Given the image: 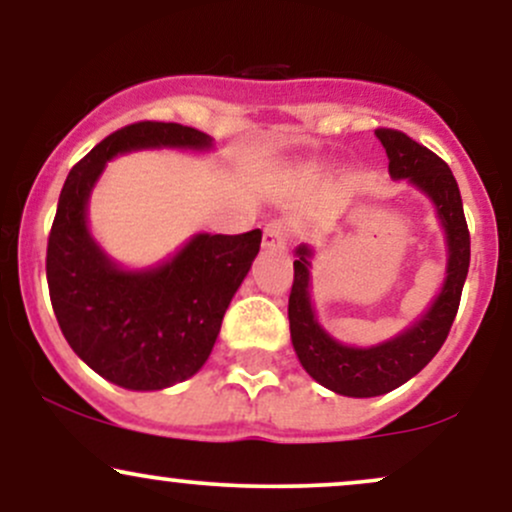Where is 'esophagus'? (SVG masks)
I'll list each match as a JSON object with an SVG mask.
<instances>
[{
	"label": "esophagus",
	"instance_id": "obj_1",
	"mask_svg": "<svg viewBox=\"0 0 512 512\" xmlns=\"http://www.w3.org/2000/svg\"><path fill=\"white\" fill-rule=\"evenodd\" d=\"M289 236H291V228L286 221H269L267 226H264V238H262V245L267 250H281L286 248V243H289Z\"/></svg>",
	"mask_w": 512,
	"mask_h": 512
}]
</instances>
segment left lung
<instances>
[{
  "label": "left lung",
  "mask_w": 512,
  "mask_h": 512,
  "mask_svg": "<svg viewBox=\"0 0 512 512\" xmlns=\"http://www.w3.org/2000/svg\"><path fill=\"white\" fill-rule=\"evenodd\" d=\"M390 158L392 178H407L436 204L438 219L448 238V269L443 289L419 322L399 337L370 349L344 346L320 327L310 305V257L308 245H298L293 260V286L289 296L291 342L298 361L310 378L327 390L346 397H378L404 385L438 354L460 308L462 286L469 269V228L464 219L460 187L443 158L414 142L399 129H375Z\"/></svg>",
  "instance_id": "8db88e82"
}]
</instances>
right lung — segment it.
Listing matches in <instances>:
<instances>
[{
  "label": "right lung",
  "mask_w": 512,
  "mask_h": 512,
  "mask_svg": "<svg viewBox=\"0 0 512 512\" xmlns=\"http://www.w3.org/2000/svg\"><path fill=\"white\" fill-rule=\"evenodd\" d=\"M209 149L211 139L178 122H134L105 137L64 180L48 238V289L74 354L127 390H163L204 366L223 313L260 252L262 231L199 233L168 262L127 272L98 248L86 204L105 163L137 149Z\"/></svg>",
  "instance_id": "add662e5"
}]
</instances>
